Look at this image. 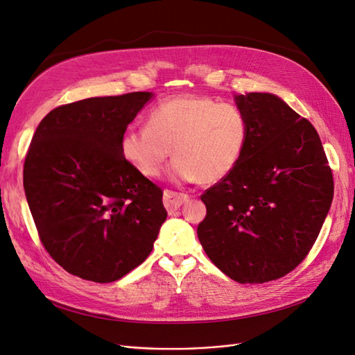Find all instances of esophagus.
<instances>
[{
	"mask_svg": "<svg viewBox=\"0 0 355 355\" xmlns=\"http://www.w3.org/2000/svg\"><path fill=\"white\" fill-rule=\"evenodd\" d=\"M188 200L187 194H182V192H175V191H170L166 189L164 191V197H163V202H164V207L168 211H175L176 209H179L182 204Z\"/></svg>",
	"mask_w": 355,
	"mask_h": 355,
	"instance_id": "obj_1",
	"label": "esophagus"
}]
</instances>
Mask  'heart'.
Wrapping results in <instances>:
<instances>
[{"instance_id": "heart-1", "label": "heart", "mask_w": 355, "mask_h": 355, "mask_svg": "<svg viewBox=\"0 0 355 355\" xmlns=\"http://www.w3.org/2000/svg\"><path fill=\"white\" fill-rule=\"evenodd\" d=\"M249 141V123L237 106L209 96L180 94L155 105L146 125L123 135V158L145 178H158L171 151V175L211 185L237 167Z\"/></svg>"}]
</instances>
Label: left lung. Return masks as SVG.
Listing matches in <instances>:
<instances>
[{"label":"left lung","instance_id":"8db88e82","mask_svg":"<svg viewBox=\"0 0 355 355\" xmlns=\"http://www.w3.org/2000/svg\"><path fill=\"white\" fill-rule=\"evenodd\" d=\"M249 141L231 173L206 189L197 234L204 252L234 282L266 283L302 262L333 200V175L306 118L271 93L235 96Z\"/></svg>","mask_w":355,"mask_h":355}]
</instances>
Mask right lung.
<instances>
[{
	"label": "right lung",
	"instance_id": "right-lung-1",
	"mask_svg": "<svg viewBox=\"0 0 355 355\" xmlns=\"http://www.w3.org/2000/svg\"><path fill=\"white\" fill-rule=\"evenodd\" d=\"M151 98L133 92L62 105L32 137L24 188L40 240L83 280L112 283L135 270L167 218L163 191L120 151L127 125Z\"/></svg>",
	"mask_w": 355,
	"mask_h": 355
}]
</instances>
